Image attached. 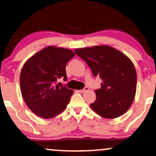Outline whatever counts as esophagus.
<instances>
[{
    "label": "esophagus",
    "mask_w": 156,
    "mask_h": 156,
    "mask_svg": "<svg viewBox=\"0 0 156 156\" xmlns=\"http://www.w3.org/2000/svg\"><path fill=\"white\" fill-rule=\"evenodd\" d=\"M89 90H90V89H89V87H84V89H82V90H78V92H80V93H84V92H87V91H88Z\"/></svg>",
    "instance_id": "1"
}]
</instances>
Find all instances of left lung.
Here are the masks:
<instances>
[{"mask_svg": "<svg viewBox=\"0 0 156 156\" xmlns=\"http://www.w3.org/2000/svg\"><path fill=\"white\" fill-rule=\"evenodd\" d=\"M102 83L94 90L91 108L105 118H115L130 108L136 92L137 74L131 60L111 46L103 45L74 50Z\"/></svg>", "mask_w": 156, "mask_h": 156, "instance_id": "obj_1", "label": "left lung"}]
</instances>
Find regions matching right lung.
Listing matches in <instances>:
<instances>
[{
  "label": "right lung",
  "instance_id": "obj_1",
  "mask_svg": "<svg viewBox=\"0 0 156 156\" xmlns=\"http://www.w3.org/2000/svg\"><path fill=\"white\" fill-rule=\"evenodd\" d=\"M74 55L69 49L48 46L24 64L20 76L21 94L36 115L51 118L66 109L74 92L57 81L67 80L66 64Z\"/></svg>",
  "mask_w": 156,
  "mask_h": 156
}]
</instances>
